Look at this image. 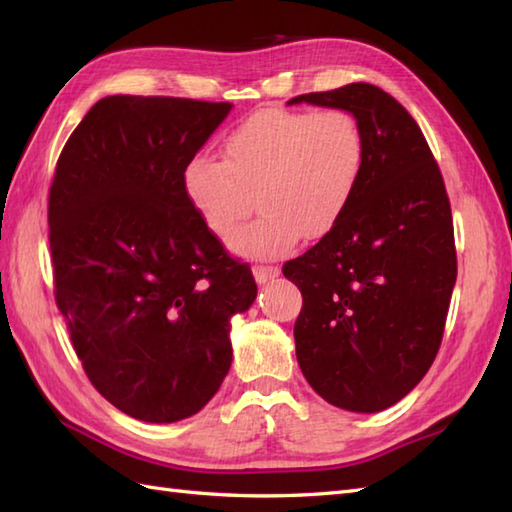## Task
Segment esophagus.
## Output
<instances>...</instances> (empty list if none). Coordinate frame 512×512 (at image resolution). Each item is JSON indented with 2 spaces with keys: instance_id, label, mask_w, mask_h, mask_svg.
I'll use <instances>...</instances> for the list:
<instances>
[{
  "instance_id": "obj_1",
  "label": "esophagus",
  "mask_w": 512,
  "mask_h": 512,
  "mask_svg": "<svg viewBox=\"0 0 512 512\" xmlns=\"http://www.w3.org/2000/svg\"><path fill=\"white\" fill-rule=\"evenodd\" d=\"M253 275L257 284H268L270 279H275L279 275V268L277 266H264V264H257L253 266Z\"/></svg>"
}]
</instances>
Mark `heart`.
<instances>
[{
	"instance_id": "obj_1",
	"label": "heart",
	"mask_w": 512,
	"mask_h": 512,
	"mask_svg": "<svg viewBox=\"0 0 512 512\" xmlns=\"http://www.w3.org/2000/svg\"><path fill=\"white\" fill-rule=\"evenodd\" d=\"M365 162V129L352 112L262 110L226 134L222 160L193 158L182 182L193 211L220 239L231 237L257 204L262 215L233 237V250L273 259L301 237L317 242L334 231Z\"/></svg>"
}]
</instances>
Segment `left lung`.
<instances>
[{
	"mask_svg": "<svg viewBox=\"0 0 512 512\" xmlns=\"http://www.w3.org/2000/svg\"><path fill=\"white\" fill-rule=\"evenodd\" d=\"M292 103L352 112L367 138L363 180L343 220L284 264L303 297L297 361L330 405L383 411L420 383L440 350L458 277L449 195L418 123L376 85Z\"/></svg>",
	"mask_w": 512,
	"mask_h": 512,
	"instance_id": "obj_1",
	"label": "left lung"
}]
</instances>
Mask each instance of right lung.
I'll return each instance as SVG.
<instances>
[{
    "instance_id": "obj_1",
    "label": "right lung",
    "mask_w": 512,
    "mask_h": 512,
    "mask_svg": "<svg viewBox=\"0 0 512 512\" xmlns=\"http://www.w3.org/2000/svg\"><path fill=\"white\" fill-rule=\"evenodd\" d=\"M231 103L105 96L65 143L48 198L54 299L96 391L143 422L198 413L231 367L250 266L184 193Z\"/></svg>"
}]
</instances>
